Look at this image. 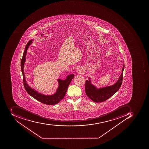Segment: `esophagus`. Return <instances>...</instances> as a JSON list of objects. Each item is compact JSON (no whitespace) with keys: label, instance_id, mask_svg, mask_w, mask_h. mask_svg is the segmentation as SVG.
Returning <instances> with one entry per match:
<instances>
[{"label":"esophagus","instance_id":"esophagus-1","mask_svg":"<svg viewBox=\"0 0 149 149\" xmlns=\"http://www.w3.org/2000/svg\"><path fill=\"white\" fill-rule=\"evenodd\" d=\"M83 69H82L81 68H78V69L76 70V71H77V73H79V74H81V73H83Z\"/></svg>","mask_w":149,"mask_h":149}]
</instances>
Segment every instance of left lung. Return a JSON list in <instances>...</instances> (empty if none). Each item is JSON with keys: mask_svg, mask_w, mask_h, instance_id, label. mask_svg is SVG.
Returning a JSON list of instances; mask_svg holds the SVG:
<instances>
[{"mask_svg": "<svg viewBox=\"0 0 149 149\" xmlns=\"http://www.w3.org/2000/svg\"><path fill=\"white\" fill-rule=\"evenodd\" d=\"M124 63L122 73L115 83L109 86L97 87L92 83V79L88 78L86 80L85 85V93L87 96L95 102H101L107 100L118 91L123 82Z\"/></svg>", "mask_w": 149, "mask_h": 149, "instance_id": "left-lung-1", "label": "left lung"}]
</instances>
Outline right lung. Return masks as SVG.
I'll return each instance as SVG.
<instances>
[{
    "instance_id": "obj_1",
    "label": "right lung",
    "mask_w": 149,
    "mask_h": 149,
    "mask_svg": "<svg viewBox=\"0 0 149 149\" xmlns=\"http://www.w3.org/2000/svg\"><path fill=\"white\" fill-rule=\"evenodd\" d=\"M34 40H31L26 44L24 52L23 53L21 62V68L23 76V84L25 88L31 96L38 101L40 102L47 105H55L60 102L65 95L67 92L68 87L71 82V80L74 78V74H70L67 75L65 79H58L57 81L58 82V86L56 90V92L52 95H46L43 93H41L37 91L35 89L31 88V87L27 83L26 80V76L24 72V63L26 61L27 51L29 46L32 44Z\"/></svg>"
}]
</instances>
